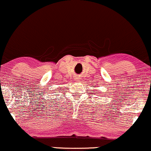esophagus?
Instances as JSON below:
<instances>
[{
  "instance_id": "34e87169",
  "label": "esophagus",
  "mask_w": 151,
  "mask_h": 151,
  "mask_svg": "<svg viewBox=\"0 0 151 151\" xmlns=\"http://www.w3.org/2000/svg\"><path fill=\"white\" fill-rule=\"evenodd\" d=\"M76 81H80V78H79V77L76 78Z\"/></svg>"
}]
</instances>
